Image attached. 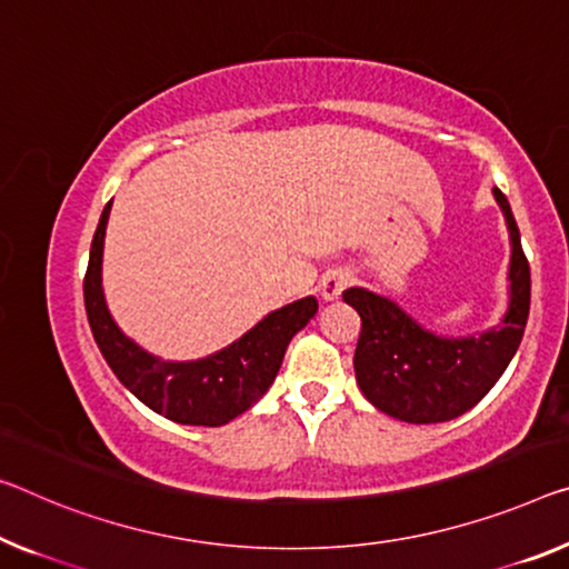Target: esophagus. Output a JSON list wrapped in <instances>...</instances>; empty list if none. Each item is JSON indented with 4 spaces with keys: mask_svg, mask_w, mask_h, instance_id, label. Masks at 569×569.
<instances>
[{
    "mask_svg": "<svg viewBox=\"0 0 569 569\" xmlns=\"http://www.w3.org/2000/svg\"><path fill=\"white\" fill-rule=\"evenodd\" d=\"M348 284H351V272H348V269H343V267L328 269V272L320 277V295H322V300H326V302L338 300L340 292H343Z\"/></svg>",
    "mask_w": 569,
    "mask_h": 569,
    "instance_id": "obj_1",
    "label": "esophagus"
}]
</instances>
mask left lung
Segmentation results:
<instances>
[{"mask_svg":"<svg viewBox=\"0 0 569 569\" xmlns=\"http://www.w3.org/2000/svg\"><path fill=\"white\" fill-rule=\"evenodd\" d=\"M493 198L511 241L509 300L496 326L480 333L445 336L387 295L366 287L343 292V300L361 315L353 356L358 389L379 412L409 425L448 422L473 409L517 353L529 318L531 274L509 200L498 188Z\"/></svg>","mask_w":569,"mask_h":569,"instance_id":"obj_1","label":"left lung"}]
</instances>
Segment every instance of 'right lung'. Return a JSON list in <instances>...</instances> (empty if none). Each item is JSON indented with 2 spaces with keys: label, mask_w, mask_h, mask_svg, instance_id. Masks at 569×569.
Wrapping results in <instances>:
<instances>
[{
  "label": "right lung",
  "mask_w": 569,
  "mask_h": 569,
  "mask_svg": "<svg viewBox=\"0 0 569 569\" xmlns=\"http://www.w3.org/2000/svg\"><path fill=\"white\" fill-rule=\"evenodd\" d=\"M109 213L111 203L103 208L96 226L89 272L83 279L86 315L101 356L117 379L152 412L180 425L216 427L231 422L272 387L287 346L315 318L318 300L308 295L267 312L241 338L203 358L170 361L154 356L119 328L103 295L101 269Z\"/></svg>",
  "instance_id": "right-lung-1"
}]
</instances>
